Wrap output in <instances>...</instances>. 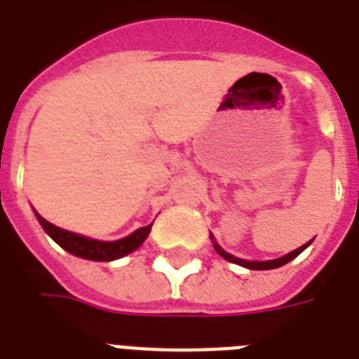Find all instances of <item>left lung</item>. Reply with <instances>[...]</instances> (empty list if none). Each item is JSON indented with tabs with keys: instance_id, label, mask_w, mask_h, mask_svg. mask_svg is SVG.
I'll use <instances>...</instances> for the list:
<instances>
[{
	"instance_id": "left-lung-1",
	"label": "left lung",
	"mask_w": 359,
	"mask_h": 359,
	"mask_svg": "<svg viewBox=\"0 0 359 359\" xmlns=\"http://www.w3.org/2000/svg\"><path fill=\"white\" fill-rule=\"evenodd\" d=\"M210 238H212V235H210ZM309 244H311V242H307V244H304V245H302V248H298V250L290 251V253H287V255L279 257V259H273V261H244V259H238V257L229 255V253L222 250V248H219V245L216 244V242H214V248H216V251H218L219 255L224 257L225 261L235 262V264H240V266H244V268H250V270H272V268L283 266V264H287V262L292 261V259L300 255L302 251L306 250V248Z\"/></svg>"
}]
</instances>
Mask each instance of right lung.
<instances>
[{
  "label": "right lung",
  "instance_id": "add662e5",
  "mask_svg": "<svg viewBox=\"0 0 359 359\" xmlns=\"http://www.w3.org/2000/svg\"><path fill=\"white\" fill-rule=\"evenodd\" d=\"M36 218L41 222L42 229L46 231L48 235L52 236L63 250H67L76 257H81V259H89V261H115V259L128 255L145 242L152 227V224L147 225V227H141V229H137L126 238L115 240V242H100V240L86 238V236L69 233V231L46 222L39 214H36Z\"/></svg>",
  "mask_w": 359,
  "mask_h": 359
}]
</instances>
